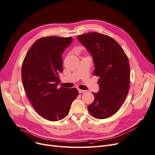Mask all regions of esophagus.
<instances>
[{
  "mask_svg": "<svg viewBox=\"0 0 155 155\" xmlns=\"http://www.w3.org/2000/svg\"><path fill=\"white\" fill-rule=\"evenodd\" d=\"M78 92L79 93H84L86 92V91H84V90H81V89H78Z\"/></svg>",
  "mask_w": 155,
  "mask_h": 155,
  "instance_id": "34e87169",
  "label": "esophagus"
}]
</instances>
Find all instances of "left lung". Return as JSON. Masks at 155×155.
<instances>
[{
  "label": "left lung",
  "instance_id": "1",
  "mask_svg": "<svg viewBox=\"0 0 155 155\" xmlns=\"http://www.w3.org/2000/svg\"><path fill=\"white\" fill-rule=\"evenodd\" d=\"M93 57L99 77V91L88 106L91 114L97 119H105L116 113L128 94L130 66L122 47L112 38L98 32H89L78 36Z\"/></svg>",
  "mask_w": 155,
  "mask_h": 155
}]
</instances>
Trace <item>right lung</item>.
Wrapping results in <instances>:
<instances>
[{
	"instance_id": "1",
	"label": "right lung",
	"mask_w": 155,
	"mask_h": 155,
	"mask_svg": "<svg viewBox=\"0 0 155 155\" xmlns=\"http://www.w3.org/2000/svg\"><path fill=\"white\" fill-rule=\"evenodd\" d=\"M72 38L50 36L37 40L23 60L21 78L26 95L34 108L43 117L57 121L65 117L78 95L76 88H58L63 71L61 54Z\"/></svg>"
}]
</instances>
